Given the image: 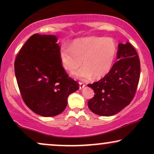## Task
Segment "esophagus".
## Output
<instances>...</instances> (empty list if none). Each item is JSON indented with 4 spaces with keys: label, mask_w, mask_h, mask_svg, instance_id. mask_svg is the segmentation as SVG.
<instances>
[{
    "label": "esophagus",
    "mask_w": 154,
    "mask_h": 154,
    "mask_svg": "<svg viewBox=\"0 0 154 154\" xmlns=\"http://www.w3.org/2000/svg\"><path fill=\"white\" fill-rule=\"evenodd\" d=\"M81 84H82V83H81ZM81 84H80V85H81Z\"/></svg>",
    "instance_id": "esophagus-1"
}]
</instances>
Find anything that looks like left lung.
I'll return each mask as SVG.
<instances>
[{
    "label": "left lung",
    "mask_w": 154,
    "mask_h": 154,
    "mask_svg": "<svg viewBox=\"0 0 154 154\" xmlns=\"http://www.w3.org/2000/svg\"><path fill=\"white\" fill-rule=\"evenodd\" d=\"M58 39L35 34L17 54L14 72L22 98L33 112L54 116L63 112L67 98L79 89L63 69Z\"/></svg>",
    "instance_id": "8db88e82"
}]
</instances>
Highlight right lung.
Wrapping results in <instances>:
<instances>
[{"label":"right lung","mask_w":154,"mask_h":154,"mask_svg":"<svg viewBox=\"0 0 154 154\" xmlns=\"http://www.w3.org/2000/svg\"><path fill=\"white\" fill-rule=\"evenodd\" d=\"M118 61L103 79L88 84L95 95L88 106L95 114L113 116L128 106L138 85L140 64L137 51L130 43H119Z\"/></svg>","instance_id":"obj_1"}]
</instances>
